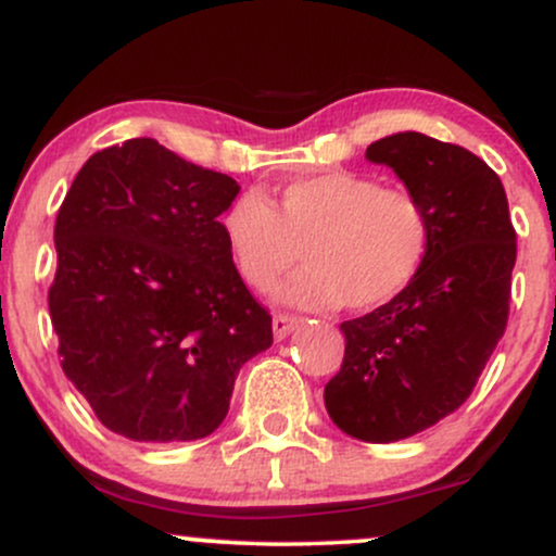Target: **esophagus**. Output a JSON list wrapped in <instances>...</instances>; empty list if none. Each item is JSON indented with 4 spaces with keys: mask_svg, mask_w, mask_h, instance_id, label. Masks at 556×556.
Returning a JSON list of instances; mask_svg holds the SVG:
<instances>
[{
    "mask_svg": "<svg viewBox=\"0 0 556 556\" xmlns=\"http://www.w3.org/2000/svg\"><path fill=\"white\" fill-rule=\"evenodd\" d=\"M300 327V318L298 316H287V314H277L271 318V329H274V340L282 342L287 337L292 334Z\"/></svg>",
    "mask_w": 556,
    "mask_h": 556,
    "instance_id": "1",
    "label": "esophagus"
}]
</instances>
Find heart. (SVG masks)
<instances>
[{"label": "heart", "instance_id": "heart-1", "mask_svg": "<svg viewBox=\"0 0 556 556\" xmlns=\"http://www.w3.org/2000/svg\"><path fill=\"white\" fill-rule=\"evenodd\" d=\"M431 232V214L416 193L358 172L287 185L277 208L264 195L242 193L222 216L235 269L253 290H269L303 251L308 266L277 298L308 311L392 303L424 269Z\"/></svg>", "mask_w": 556, "mask_h": 556}]
</instances>
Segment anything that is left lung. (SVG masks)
Masks as SVG:
<instances>
[{"mask_svg": "<svg viewBox=\"0 0 556 556\" xmlns=\"http://www.w3.org/2000/svg\"><path fill=\"white\" fill-rule=\"evenodd\" d=\"M431 214V251L392 303L342 324L344 358L324 387L348 437L387 444L426 431L473 392L507 327L515 229L502 180L455 143L394 132L366 149Z\"/></svg>", "mask_w": 556, "mask_h": 556, "instance_id": "8db88e82", "label": "left lung"}]
</instances>
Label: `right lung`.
Returning <instances> with one entry per match:
<instances>
[{
	"label": "right lung",
	"instance_id": "obj_1",
	"mask_svg": "<svg viewBox=\"0 0 556 556\" xmlns=\"http://www.w3.org/2000/svg\"><path fill=\"white\" fill-rule=\"evenodd\" d=\"M238 193L232 177L130 138L96 151L62 201L49 290L62 371L119 437H208L242 363L271 348V316L222 235Z\"/></svg>",
	"mask_w": 556,
	"mask_h": 556
}]
</instances>
